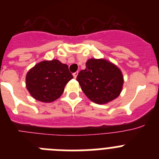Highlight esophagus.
Instances as JSON below:
<instances>
[{"instance_id":"34e87169","label":"esophagus","mask_w":159,"mask_h":159,"mask_svg":"<svg viewBox=\"0 0 159 159\" xmlns=\"http://www.w3.org/2000/svg\"><path fill=\"white\" fill-rule=\"evenodd\" d=\"M73 75V77H74V78H76L77 77V75H78V71H77V72H75V73H73L72 74Z\"/></svg>"}]
</instances>
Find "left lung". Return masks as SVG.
<instances>
[{"mask_svg":"<svg viewBox=\"0 0 159 159\" xmlns=\"http://www.w3.org/2000/svg\"><path fill=\"white\" fill-rule=\"evenodd\" d=\"M84 93L97 104H106L116 99L122 92L123 73L113 63L104 59H89L86 68L76 78Z\"/></svg>","mask_w":159,"mask_h":159,"instance_id":"8db88e82","label":"left lung"}]
</instances>
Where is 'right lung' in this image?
<instances>
[{
    "label": "right lung",
    "mask_w": 159,
    "mask_h": 159,
    "mask_svg": "<svg viewBox=\"0 0 159 159\" xmlns=\"http://www.w3.org/2000/svg\"><path fill=\"white\" fill-rule=\"evenodd\" d=\"M72 78L67 64L58 60H43L28 71L26 88L36 100L52 102L61 96Z\"/></svg>",
    "instance_id": "obj_1"
}]
</instances>
